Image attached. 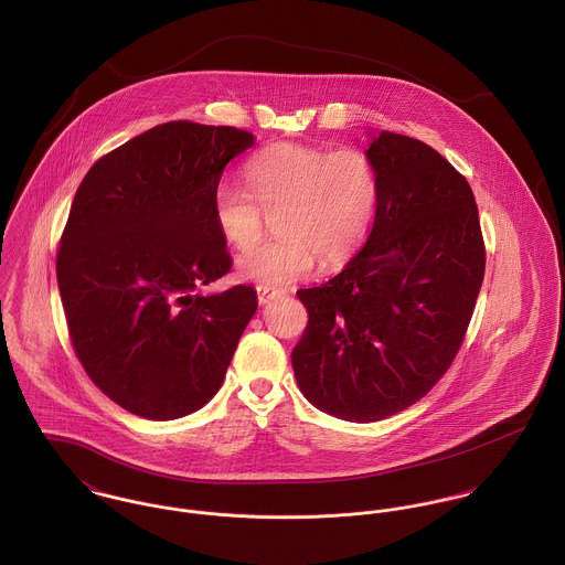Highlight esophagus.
<instances>
[{
    "mask_svg": "<svg viewBox=\"0 0 565 565\" xmlns=\"http://www.w3.org/2000/svg\"><path fill=\"white\" fill-rule=\"evenodd\" d=\"M279 292L275 290V288H266V286H257V301H259V306H264V303H268L270 299H275Z\"/></svg>",
    "mask_w": 565,
    "mask_h": 565,
    "instance_id": "34e87169",
    "label": "esophagus"
}]
</instances>
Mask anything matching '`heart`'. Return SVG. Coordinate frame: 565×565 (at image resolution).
<instances>
[{"mask_svg": "<svg viewBox=\"0 0 565 565\" xmlns=\"http://www.w3.org/2000/svg\"><path fill=\"white\" fill-rule=\"evenodd\" d=\"M245 178L253 198L230 182L212 192L218 234L247 252L264 234V214H277L273 230L279 238L238 257L241 279L288 286L308 277L316 259L324 268L347 262L371 230L379 175L364 149L277 142L253 156Z\"/></svg>", "mask_w": 565, "mask_h": 565, "instance_id": "1", "label": "heart"}]
</instances>
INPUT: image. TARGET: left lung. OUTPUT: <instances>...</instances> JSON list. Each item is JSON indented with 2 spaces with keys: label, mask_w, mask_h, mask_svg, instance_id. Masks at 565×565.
I'll use <instances>...</instances> for the list:
<instances>
[{
  "label": "left lung",
  "mask_w": 565,
  "mask_h": 565,
  "mask_svg": "<svg viewBox=\"0 0 565 565\" xmlns=\"http://www.w3.org/2000/svg\"><path fill=\"white\" fill-rule=\"evenodd\" d=\"M375 223L333 279L297 292L308 327L292 351L318 409L375 423L420 401L452 364L486 273L466 178L423 140L381 131Z\"/></svg>",
  "instance_id": "left-lung-1"
}]
</instances>
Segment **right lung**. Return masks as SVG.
<instances>
[{"label": "right lung", "mask_w": 565, "mask_h": 565, "mask_svg": "<svg viewBox=\"0 0 565 565\" xmlns=\"http://www.w3.org/2000/svg\"><path fill=\"white\" fill-rule=\"evenodd\" d=\"M253 142L238 127L169 121L99 158L73 196L56 257L68 338L129 414L203 407L257 310L252 286L196 292L232 268L212 192Z\"/></svg>", "instance_id": "1"}]
</instances>
